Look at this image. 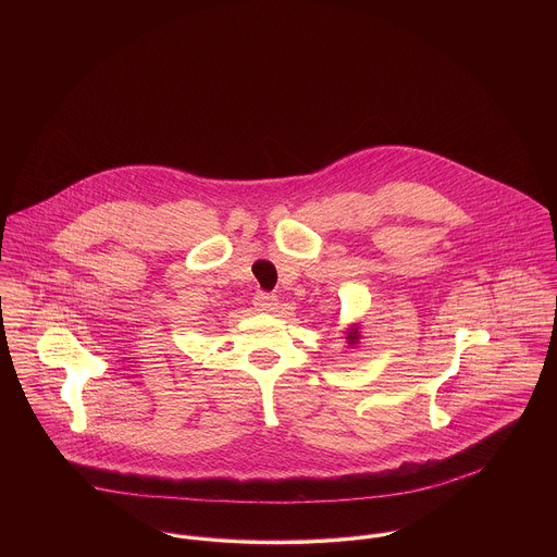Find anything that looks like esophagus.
<instances>
[{"label":"esophagus","mask_w":557,"mask_h":557,"mask_svg":"<svg viewBox=\"0 0 557 557\" xmlns=\"http://www.w3.org/2000/svg\"><path fill=\"white\" fill-rule=\"evenodd\" d=\"M278 305V298L274 294H268V292H257L255 296V307L257 311H274Z\"/></svg>","instance_id":"34e87169"}]
</instances>
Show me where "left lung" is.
<instances>
[{
  "instance_id": "1",
  "label": "left lung",
  "mask_w": 557,
  "mask_h": 557,
  "mask_svg": "<svg viewBox=\"0 0 557 557\" xmlns=\"http://www.w3.org/2000/svg\"><path fill=\"white\" fill-rule=\"evenodd\" d=\"M358 336H360V334H358V327H351V332L347 334V338H349V345H354V343L358 341Z\"/></svg>"
}]
</instances>
